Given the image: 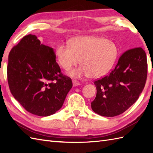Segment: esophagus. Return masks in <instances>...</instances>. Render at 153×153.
Masks as SVG:
<instances>
[{
  "label": "esophagus",
  "instance_id": "34e87169",
  "mask_svg": "<svg viewBox=\"0 0 153 153\" xmlns=\"http://www.w3.org/2000/svg\"><path fill=\"white\" fill-rule=\"evenodd\" d=\"M80 85V82H77V81H76V80H74L73 81V85L74 87L77 86V85Z\"/></svg>",
  "mask_w": 153,
  "mask_h": 153
}]
</instances>
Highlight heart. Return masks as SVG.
Listing matches in <instances>:
<instances>
[{"label":"heart","instance_id":"1","mask_svg":"<svg viewBox=\"0 0 153 153\" xmlns=\"http://www.w3.org/2000/svg\"><path fill=\"white\" fill-rule=\"evenodd\" d=\"M118 47L113 41L105 38L87 35L74 38L68 44H60L56 48L58 64L66 71L78 64L82 65L71 70L73 77H87L97 79L111 70L118 56Z\"/></svg>","mask_w":153,"mask_h":153}]
</instances>
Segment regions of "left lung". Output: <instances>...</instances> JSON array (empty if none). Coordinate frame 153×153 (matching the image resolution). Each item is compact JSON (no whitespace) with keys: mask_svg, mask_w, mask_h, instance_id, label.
Here are the masks:
<instances>
[{"mask_svg":"<svg viewBox=\"0 0 153 153\" xmlns=\"http://www.w3.org/2000/svg\"><path fill=\"white\" fill-rule=\"evenodd\" d=\"M147 76L145 51L141 47L126 51L111 72L94 82L97 95L91 102L92 110L102 116L121 114L138 99Z\"/></svg>","mask_w":153,"mask_h":153,"instance_id":"8db88e82","label":"left lung"}]
</instances>
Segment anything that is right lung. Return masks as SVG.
Here are the masks:
<instances>
[{
	"label": "right lung",
	"mask_w": 153,
	"mask_h": 153,
	"mask_svg": "<svg viewBox=\"0 0 153 153\" xmlns=\"http://www.w3.org/2000/svg\"><path fill=\"white\" fill-rule=\"evenodd\" d=\"M10 90L16 100L33 114L48 116L62 106L72 87L56 62L53 48L27 35L12 48L7 66Z\"/></svg>",
	"instance_id": "1"
}]
</instances>
